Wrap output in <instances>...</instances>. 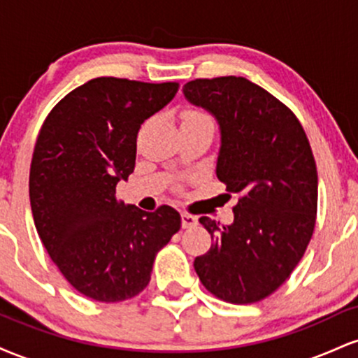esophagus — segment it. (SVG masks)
I'll use <instances>...</instances> for the list:
<instances>
[{
    "label": "esophagus",
    "mask_w": 358,
    "mask_h": 358,
    "mask_svg": "<svg viewBox=\"0 0 358 358\" xmlns=\"http://www.w3.org/2000/svg\"><path fill=\"white\" fill-rule=\"evenodd\" d=\"M196 222H199V219H196L195 215H192V213H182V227L183 229H192L195 227Z\"/></svg>",
    "instance_id": "obj_1"
}]
</instances>
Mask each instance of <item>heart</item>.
<instances>
[{
	"label": "heart",
	"mask_w": 358,
	"mask_h": 358,
	"mask_svg": "<svg viewBox=\"0 0 358 358\" xmlns=\"http://www.w3.org/2000/svg\"><path fill=\"white\" fill-rule=\"evenodd\" d=\"M183 121H212L203 110L199 109H188L183 113Z\"/></svg>",
	"instance_id": "heart-1"
}]
</instances>
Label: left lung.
<instances>
[{
    "label": "left lung",
    "mask_w": 358,
    "mask_h": 358,
    "mask_svg": "<svg viewBox=\"0 0 358 358\" xmlns=\"http://www.w3.org/2000/svg\"><path fill=\"white\" fill-rule=\"evenodd\" d=\"M183 94L219 121L217 178L239 195L234 224L200 217L213 242L193 266L222 301H262L285 285L313 236L318 173L310 141L293 110L244 77L195 79Z\"/></svg>",
    "instance_id": "left-lung-1"
}]
</instances>
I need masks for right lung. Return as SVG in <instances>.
<instances>
[{
	"instance_id": "obj_1",
	"label": "right lung",
	"mask_w": 358,
	"mask_h": 358,
	"mask_svg": "<svg viewBox=\"0 0 358 358\" xmlns=\"http://www.w3.org/2000/svg\"><path fill=\"white\" fill-rule=\"evenodd\" d=\"M178 87L97 77L57 102L36 138L28 183L36 232L62 276L94 301L141 293L182 227L170 205L145 212L116 196L134 170L139 127Z\"/></svg>"
}]
</instances>
